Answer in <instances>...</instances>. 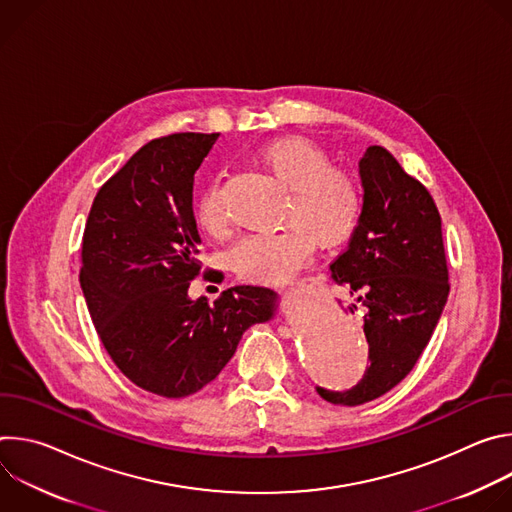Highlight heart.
Returning <instances> with one entry per match:
<instances>
[{
	"label": "heart",
	"mask_w": 512,
	"mask_h": 512,
	"mask_svg": "<svg viewBox=\"0 0 512 512\" xmlns=\"http://www.w3.org/2000/svg\"><path fill=\"white\" fill-rule=\"evenodd\" d=\"M255 160L283 186V229L243 237L231 251L237 275L251 281L283 283L308 259L312 245L330 249L342 243L358 223L362 196L354 178L330 168V158L304 137L273 139L257 150ZM198 225L223 235L227 216L210 184L198 200Z\"/></svg>",
	"instance_id": "obj_1"
}]
</instances>
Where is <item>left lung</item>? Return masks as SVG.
<instances>
[{"label":"left lung","mask_w":512,"mask_h":512,"mask_svg":"<svg viewBox=\"0 0 512 512\" xmlns=\"http://www.w3.org/2000/svg\"><path fill=\"white\" fill-rule=\"evenodd\" d=\"M358 172V225L330 271L364 308L371 364L350 391L318 387L326 401L348 407L385 395L411 373L450 294L442 216L427 188L381 145L367 148Z\"/></svg>","instance_id":"1"}]
</instances>
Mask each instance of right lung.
<instances>
[{
    "label": "right lung",
    "instance_id": "right-lung-1",
    "mask_svg": "<svg viewBox=\"0 0 512 512\" xmlns=\"http://www.w3.org/2000/svg\"><path fill=\"white\" fill-rule=\"evenodd\" d=\"M216 139L145 143L97 192L83 237L81 287L103 346L131 383L168 399L216 379L243 332L279 306L257 285H235L214 304L188 296L200 271L194 174Z\"/></svg>",
    "mask_w": 512,
    "mask_h": 512
}]
</instances>
